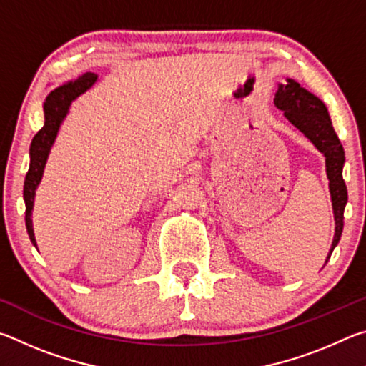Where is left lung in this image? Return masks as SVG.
Here are the masks:
<instances>
[{
  "mask_svg": "<svg viewBox=\"0 0 366 366\" xmlns=\"http://www.w3.org/2000/svg\"><path fill=\"white\" fill-rule=\"evenodd\" d=\"M274 104L284 111V116L313 142L315 147L326 157V171L330 179V190L332 198L336 234H334L331 253L339 244L344 227V208L347 203V187L342 179L344 148L334 131L331 117L327 114L325 103L310 94L308 90L295 82L287 80V85H280L274 98ZM330 258V257H327Z\"/></svg>",
  "mask_w": 366,
  "mask_h": 366,
  "instance_id": "1",
  "label": "left lung"
}]
</instances>
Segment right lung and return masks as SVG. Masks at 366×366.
Returning <instances> with one entry per match:
<instances>
[{"mask_svg": "<svg viewBox=\"0 0 366 366\" xmlns=\"http://www.w3.org/2000/svg\"><path fill=\"white\" fill-rule=\"evenodd\" d=\"M97 82V74L85 72L82 77H79L72 82H67L64 85L54 89L51 94L46 97V102L43 104V111H45V124L39 132L35 134L30 145V166L29 172L26 176V182H24V202H26V226L29 237L32 244L36 247L34 227H32V208H34V197L35 189L39 185L43 168H45L49 148H51L56 134L59 131L61 122L67 114L72 100H76L79 95L90 89L92 85Z\"/></svg>", "mask_w": 366, "mask_h": 366, "instance_id": "1", "label": "right lung"}]
</instances>
